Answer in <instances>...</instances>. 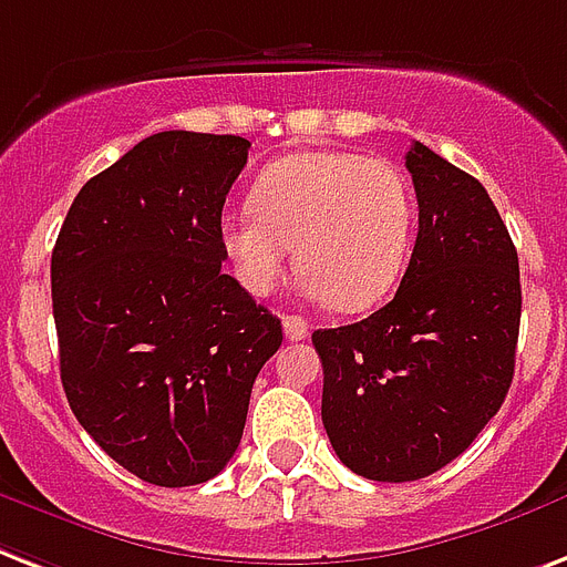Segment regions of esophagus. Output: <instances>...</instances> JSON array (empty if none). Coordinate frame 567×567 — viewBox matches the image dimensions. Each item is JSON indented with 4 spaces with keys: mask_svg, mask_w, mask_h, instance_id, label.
<instances>
[{
    "mask_svg": "<svg viewBox=\"0 0 567 567\" xmlns=\"http://www.w3.org/2000/svg\"><path fill=\"white\" fill-rule=\"evenodd\" d=\"M284 333H287L289 342H301L310 333V324L301 316H284Z\"/></svg>",
    "mask_w": 567,
    "mask_h": 567,
    "instance_id": "34e87169",
    "label": "esophagus"
}]
</instances>
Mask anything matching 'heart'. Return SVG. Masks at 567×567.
I'll return each instance as SVG.
<instances>
[{"mask_svg":"<svg viewBox=\"0 0 567 567\" xmlns=\"http://www.w3.org/2000/svg\"><path fill=\"white\" fill-rule=\"evenodd\" d=\"M415 228L412 184L392 161L301 152L257 175L251 202L219 221V243L251 296H269L289 246L310 298L369 310L404 271Z\"/></svg>","mask_w":567,"mask_h":567,"instance_id":"1","label":"heart"}]
</instances>
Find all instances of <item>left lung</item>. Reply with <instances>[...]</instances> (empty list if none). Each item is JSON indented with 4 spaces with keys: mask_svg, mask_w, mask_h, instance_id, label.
I'll use <instances>...</instances> for the list:
<instances>
[{
    "mask_svg": "<svg viewBox=\"0 0 567 567\" xmlns=\"http://www.w3.org/2000/svg\"><path fill=\"white\" fill-rule=\"evenodd\" d=\"M419 237L395 298L312 333L321 421L348 468L378 483L430 477L501 410L520 324L518 251L486 187L412 143Z\"/></svg>",
    "mask_w": 567,
    "mask_h": 567,
    "instance_id": "1",
    "label": "left lung"
}]
</instances>
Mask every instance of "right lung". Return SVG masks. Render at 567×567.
I'll use <instances>...</instances> for the list:
<instances>
[{"label": "right lung", "instance_id": "add662e5", "mask_svg": "<svg viewBox=\"0 0 567 567\" xmlns=\"http://www.w3.org/2000/svg\"><path fill=\"white\" fill-rule=\"evenodd\" d=\"M246 137L161 131L90 178L52 251L61 383L104 454L196 486L239 447L280 319L221 271L225 196Z\"/></svg>", "mask_w": 567, "mask_h": 567}]
</instances>
